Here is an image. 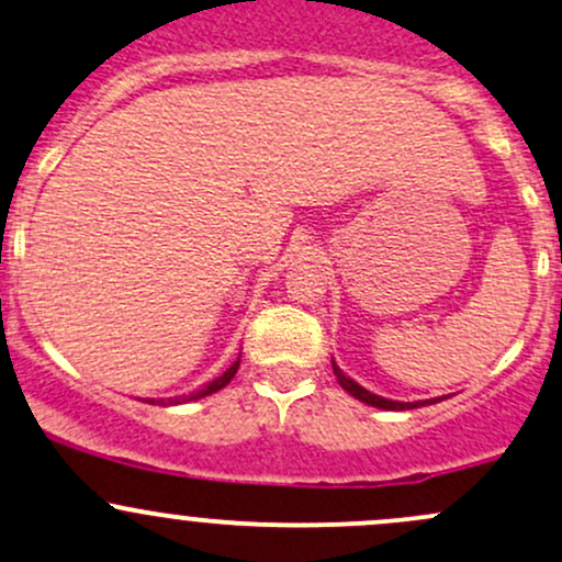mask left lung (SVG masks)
Instances as JSON below:
<instances>
[{
	"label": "left lung",
	"instance_id": "obj_1",
	"mask_svg": "<svg viewBox=\"0 0 562 562\" xmlns=\"http://www.w3.org/2000/svg\"><path fill=\"white\" fill-rule=\"evenodd\" d=\"M334 374H336V380H339V385L347 390V393L356 395L358 401H363V404H369V406H380V409H415V406L428 404V401H415V404H401V401H390V398H382V395L369 393V390L360 387L358 382H352L350 376L341 374L339 366H334ZM430 404H434V401H430Z\"/></svg>",
	"mask_w": 562,
	"mask_h": 562
}]
</instances>
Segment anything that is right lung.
Here are the masks:
<instances>
[{"instance_id": "right-lung-1", "label": "right lung", "mask_w": 562, "mask_h": 562, "mask_svg": "<svg viewBox=\"0 0 562 562\" xmlns=\"http://www.w3.org/2000/svg\"><path fill=\"white\" fill-rule=\"evenodd\" d=\"M236 369H239V358L234 360L232 363V369H226L223 371L221 376H217V380H212L210 385H204L202 390H199V393H191V395H180V398H169V404H186V401H196V398H204V395H210V393H217V390L221 387H226L228 382L234 380V374H236ZM153 404H156V401H153ZM164 404H167V401H164Z\"/></svg>"}]
</instances>
